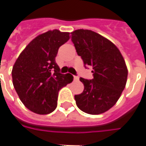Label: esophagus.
I'll use <instances>...</instances> for the list:
<instances>
[{"label": "esophagus", "instance_id": "obj_1", "mask_svg": "<svg viewBox=\"0 0 146 146\" xmlns=\"http://www.w3.org/2000/svg\"><path fill=\"white\" fill-rule=\"evenodd\" d=\"M74 80H75V81H78V76H74Z\"/></svg>", "mask_w": 146, "mask_h": 146}]
</instances>
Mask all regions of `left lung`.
Here are the masks:
<instances>
[{
	"label": "left lung",
	"mask_w": 146,
	"mask_h": 146,
	"mask_svg": "<svg viewBox=\"0 0 146 146\" xmlns=\"http://www.w3.org/2000/svg\"><path fill=\"white\" fill-rule=\"evenodd\" d=\"M71 41L85 65L93 68L94 78H80L84 90L75 95L78 108L86 113H104L120 98L127 80V65L119 48L108 39L90 30L71 32Z\"/></svg>",
	"instance_id": "8db88e82"
}]
</instances>
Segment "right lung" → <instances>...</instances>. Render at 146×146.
I'll use <instances>...</instances> for the list:
<instances>
[{
  "instance_id": "right-lung-1",
  "label": "right lung",
  "mask_w": 146,
  "mask_h": 146,
  "mask_svg": "<svg viewBox=\"0 0 146 146\" xmlns=\"http://www.w3.org/2000/svg\"><path fill=\"white\" fill-rule=\"evenodd\" d=\"M69 35L56 29L39 35L26 46L12 68L15 91L23 104L35 113L46 115L54 111L59 90L73 81L71 74L60 73L55 60Z\"/></svg>"
}]
</instances>
